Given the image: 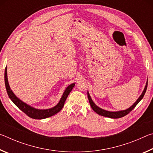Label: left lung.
Returning a JSON list of instances; mask_svg holds the SVG:
<instances>
[{
	"label": "left lung",
	"instance_id": "obj_1",
	"mask_svg": "<svg viewBox=\"0 0 153 153\" xmlns=\"http://www.w3.org/2000/svg\"><path fill=\"white\" fill-rule=\"evenodd\" d=\"M147 86H148V79H147L146 85H145L144 90L142 91L141 95L140 96L139 98L136 100V101L134 102V104L131 106V107H129L128 108H126V109H125V110H121V111H110L105 110L102 108L98 107V106L96 105L94 102V101L92 100L88 91V98L89 102H90V106H91V107L93 109V111H95V112L97 114H98V115L104 116V117L112 118V119L121 118V117H124V116H126V115H128V114L130 112V111H131V110L134 109V107H135L138 104V102L140 101L142 98H143L145 92H146V91Z\"/></svg>",
	"mask_w": 153,
	"mask_h": 153
}]
</instances>
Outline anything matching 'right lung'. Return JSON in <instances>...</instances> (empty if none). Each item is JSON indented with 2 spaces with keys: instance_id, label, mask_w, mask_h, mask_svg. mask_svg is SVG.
Listing matches in <instances>:
<instances>
[{
  "instance_id": "1",
  "label": "right lung",
  "mask_w": 153,
  "mask_h": 153,
  "mask_svg": "<svg viewBox=\"0 0 153 153\" xmlns=\"http://www.w3.org/2000/svg\"><path fill=\"white\" fill-rule=\"evenodd\" d=\"M4 83H5V87H6V90L8 94L9 97L10 99L12 100V102L17 106V107L19 108L21 111L25 113L26 115L29 116L30 117L36 119V120H42V119H45L47 117H50L51 116L55 115L57 113L60 111L62 108L63 107L64 103L65 102L67 97L70 92L74 88V87L76 84V83H73L67 86L65 90H64V92L63 93L61 98L59 100V102L56 104L55 107L50 108H46V109H40V108H36L35 107H33L32 106L27 105V103L22 101L20 98H18L16 95H15L12 90L10 88L8 77H7V68L6 67L4 71Z\"/></svg>"
}]
</instances>
